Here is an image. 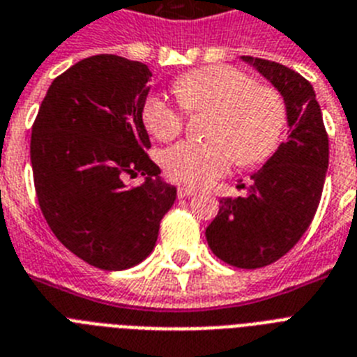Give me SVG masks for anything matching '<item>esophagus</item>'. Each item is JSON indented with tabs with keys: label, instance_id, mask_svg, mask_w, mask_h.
Segmentation results:
<instances>
[{
	"label": "esophagus",
	"instance_id": "esophagus-1",
	"mask_svg": "<svg viewBox=\"0 0 357 357\" xmlns=\"http://www.w3.org/2000/svg\"><path fill=\"white\" fill-rule=\"evenodd\" d=\"M196 192H198V190H196V188H190V187H179L178 188L179 198H188V196H194Z\"/></svg>",
	"mask_w": 357,
	"mask_h": 357
}]
</instances>
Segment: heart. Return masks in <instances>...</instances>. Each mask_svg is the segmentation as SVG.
<instances>
[{
	"instance_id": "1",
	"label": "heart",
	"mask_w": 357,
	"mask_h": 357,
	"mask_svg": "<svg viewBox=\"0 0 357 357\" xmlns=\"http://www.w3.org/2000/svg\"><path fill=\"white\" fill-rule=\"evenodd\" d=\"M174 91L188 112H214L208 143L183 141L163 153V169L174 181L204 187L224 176L234 159L262 163L279 146L286 126L282 98L244 71L229 66L198 69L178 78ZM143 123L153 137L170 141L183 128L185 113L165 95L152 93L144 100Z\"/></svg>"
}]
</instances>
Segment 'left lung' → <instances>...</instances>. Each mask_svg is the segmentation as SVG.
Masks as SVG:
<instances>
[{
  "instance_id": "8db88e82",
  "label": "left lung",
  "mask_w": 357,
  "mask_h": 357,
  "mask_svg": "<svg viewBox=\"0 0 357 357\" xmlns=\"http://www.w3.org/2000/svg\"><path fill=\"white\" fill-rule=\"evenodd\" d=\"M282 95L288 139L279 144L244 198L220 199L218 216L205 229L207 244L224 262L242 269L279 260L301 240L319 207L328 169V135L312 84L294 69L242 56Z\"/></svg>"
}]
</instances>
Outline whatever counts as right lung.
Masks as SVG:
<instances>
[{"label": "right lung", "instance_id": "right-lung-1", "mask_svg": "<svg viewBox=\"0 0 357 357\" xmlns=\"http://www.w3.org/2000/svg\"><path fill=\"white\" fill-rule=\"evenodd\" d=\"M152 71L143 62L97 54L56 77L31 135L38 204L66 248L95 268L143 262L176 202L149 153L143 106ZM144 175L139 188L123 179Z\"/></svg>", "mask_w": 357, "mask_h": 357}]
</instances>
